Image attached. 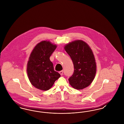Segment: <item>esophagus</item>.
I'll return each instance as SVG.
<instances>
[{
    "instance_id": "obj_1",
    "label": "esophagus",
    "mask_w": 124,
    "mask_h": 124,
    "mask_svg": "<svg viewBox=\"0 0 124 124\" xmlns=\"http://www.w3.org/2000/svg\"><path fill=\"white\" fill-rule=\"evenodd\" d=\"M59 74L61 75V76H62L63 75V71H60L59 72Z\"/></svg>"
}]
</instances>
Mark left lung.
Returning <instances> with one entry per match:
<instances>
[{
    "label": "left lung",
    "instance_id": "1",
    "mask_svg": "<svg viewBox=\"0 0 124 124\" xmlns=\"http://www.w3.org/2000/svg\"><path fill=\"white\" fill-rule=\"evenodd\" d=\"M74 65V72L69 81L74 88L80 90L89 86L94 78L96 65L94 55L88 45L82 40H76L65 46Z\"/></svg>",
    "mask_w": 124,
    "mask_h": 124
}]
</instances>
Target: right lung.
<instances>
[{
  "instance_id": "obj_1",
  "label": "right lung",
  "mask_w": 124,
  "mask_h": 124,
  "mask_svg": "<svg viewBox=\"0 0 124 124\" xmlns=\"http://www.w3.org/2000/svg\"><path fill=\"white\" fill-rule=\"evenodd\" d=\"M56 47L50 42L43 41L36 46L30 55L27 72L30 81L37 88L48 90L60 77L50 60Z\"/></svg>"
}]
</instances>
